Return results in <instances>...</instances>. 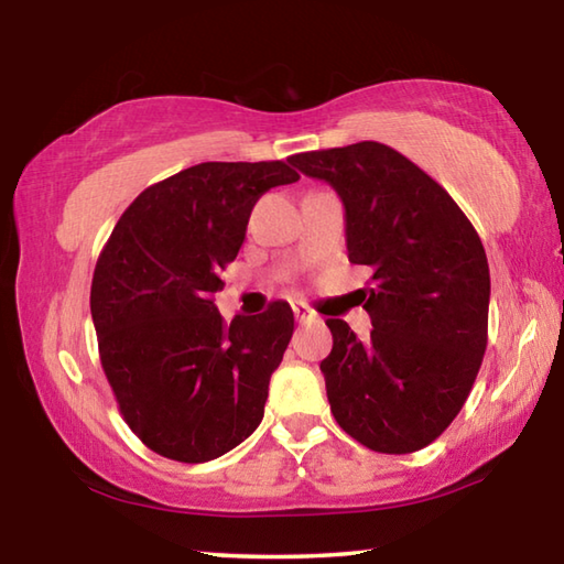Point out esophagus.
<instances>
[{
    "label": "esophagus",
    "instance_id": "34e87169",
    "mask_svg": "<svg viewBox=\"0 0 564 564\" xmlns=\"http://www.w3.org/2000/svg\"><path fill=\"white\" fill-rule=\"evenodd\" d=\"M293 316H295V321H299V323H308L313 318V313L305 308L303 303H293Z\"/></svg>",
    "mask_w": 564,
    "mask_h": 564
}]
</instances>
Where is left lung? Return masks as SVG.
Returning a JSON list of instances; mask_svg holds the SVG:
<instances>
[{
	"mask_svg": "<svg viewBox=\"0 0 564 564\" xmlns=\"http://www.w3.org/2000/svg\"><path fill=\"white\" fill-rule=\"evenodd\" d=\"M346 206L348 261L368 265L360 340L328 318L321 360L336 423L376 453L423 451L460 413L488 346L490 269L480 236L435 178L378 141L289 159Z\"/></svg>",
	"mask_w": 564,
	"mask_h": 564,
	"instance_id": "8db88e82",
	"label": "left lung"
}]
</instances>
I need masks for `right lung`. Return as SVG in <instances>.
Here are the masks:
<instances>
[{
  "instance_id": "add662e5",
  "label": "right lung",
  "mask_w": 564,
  "mask_h": 564,
  "mask_svg": "<svg viewBox=\"0 0 564 564\" xmlns=\"http://www.w3.org/2000/svg\"><path fill=\"white\" fill-rule=\"evenodd\" d=\"M299 178L285 161H206L141 191L104 243L91 279L99 358L149 451L206 463L259 427L293 311L273 301L228 326L214 293L256 202Z\"/></svg>"
}]
</instances>
